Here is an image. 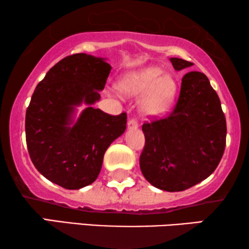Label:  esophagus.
Returning <instances> with one entry per match:
<instances>
[{"instance_id": "34e87169", "label": "esophagus", "mask_w": 249, "mask_h": 249, "mask_svg": "<svg viewBox=\"0 0 249 249\" xmlns=\"http://www.w3.org/2000/svg\"><path fill=\"white\" fill-rule=\"evenodd\" d=\"M128 129H137L138 128V124L135 119H129L128 124H127Z\"/></svg>"}]
</instances>
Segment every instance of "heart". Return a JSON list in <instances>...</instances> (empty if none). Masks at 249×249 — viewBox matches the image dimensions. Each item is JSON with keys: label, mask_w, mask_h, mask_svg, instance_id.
I'll return each instance as SVG.
<instances>
[{"label": "heart", "mask_w": 249, "mask_h": 249, "mask_svg": "<svg viewBox=\"0 0 249 249\" xmlns=\"http://www.w3.org/2000/svg\"><path fill=\"white\" fill-rule=\"evenodd\" d=\"M119 90L128 96H141L139 103L142 115L147 118L160 117L165 113L175 101L177 83L170 73H163L159 67L144 69L124 74L118 84Z\"/></svg>", "instance_id": "heart-1"}]
</instances>
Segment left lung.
<instances>
[{"instance_id":"obj_1","label":"left lung","mask_w":249,"mask_h":249,"mask_svg":"<svg viewBox=\"0 0 249 249\" xmlns=\"http://www.w3.org/2000/svg\"><path fill=\"white\" fill-rule=\"evenodd\" d=\"M175 70L193 66L171 57ZM145 147L139 165L145 179L165 192H182L210 177L226 147L227 124L216 91L198 71L182 77L176 107L168 117L142 124Z\"/></svg>"}]
</instances>
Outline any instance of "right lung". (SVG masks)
I'll use <instances>...</instances> for the list:
<instances>
[{
    "instance_id": "1",
    "label": "right lung",
    "mask_w": 249,
    "mask_h": 249,
    "mask_svg": "<svg viewBox=\"0 0 249 249\" xmlns=\"http://www.w3.org/2000/svg\"><path fill=\"white\" fill-rule=\"evenodd\" d=\"M105 60L86 53L64 57L37 85L27 108L32 162L40 175L66 189L93 183L107 147L125 130L124 112L110 115L93 107L112 69ZM81 104L88 107L76 118Z\"/></svg>"
}]
</instances>
